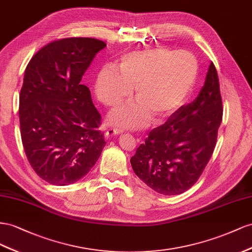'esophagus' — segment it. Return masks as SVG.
Instances as JSON below:
<instances>
[{"instance_id":"1","label":"esophagus","mask_w":252,"mask_h":252,"mask_svg":"<svg viewBox=\"0 0 252 252\" xmlns=\"http://www.w3.org/2000/svg\"><path fill=\"white\" fill-rule=\"evenodd\" d=\"M122 133V130H120V128H109V130H107L106 132H105V134H104V136H105V138L106 139H109V138H111V137H113V136H116V135H119V134H121Z\"/></svg>"}]
</instances>
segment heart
I'll list each match as a JSON object with an SVG mask.
<instances>
[{
  "instance_id": "heart-1",
  "label": "heart",
  "mask_w": 252,
  "mask_h": 252,
  "mask_svg": "<svg viewBox=\"0 0 252 252\" xmlns=\"http://www.w3.org/2000/svg\"><path fill=\"white\" fill-rule=\"evenodd\" d=\"M198 62L191 53L156 47L126 54L119 70L105 66L99 71L95 91L103 104L117 106L133 94L139 101L113 111L107 122L117 128L146 127L154 116L160 121L185 104L195 85Z\"/></svg>"
}]
</instances>
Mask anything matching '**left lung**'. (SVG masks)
<instances>
[{
	"instance_id": "left-lung-1",
	"label": "left lung",
	"mask_w": 252,
	"mask_h": 252,
	"mask_svg": "<svg viewBox=\"0 0 252 252\" xmlns=\"http://www.w3.org/2000/svg\"><path fill=\"white\" fill-rule=\"evenodd\" d=\"M222 118L218 71L211 62L196 99L152 130L131 158L135 174L162 195L189 190L212 156Z\"/></svg>"
}]
</instances>
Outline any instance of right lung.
Returning a JSON list of instances; mask_svg holds the SVG:
<instances>
[{
  "mask_svg": "<svg viewBox=\"0 0 252 252\" xmlns=\"http://www.w3.org/2000/svg\"><path fill=\"white\" fill-rule=\"evenodd\" d=\"M106 46L93 38L49 43L28 63L19 99L21 138L27 159L55 186L78 182L105 146L99 112L82 76Z\"/></svg>",
  "mask_w": 252,
  "mask_h": 252,
  "instance_id": "1",
  "label": "right lung"
}]
</instances>
